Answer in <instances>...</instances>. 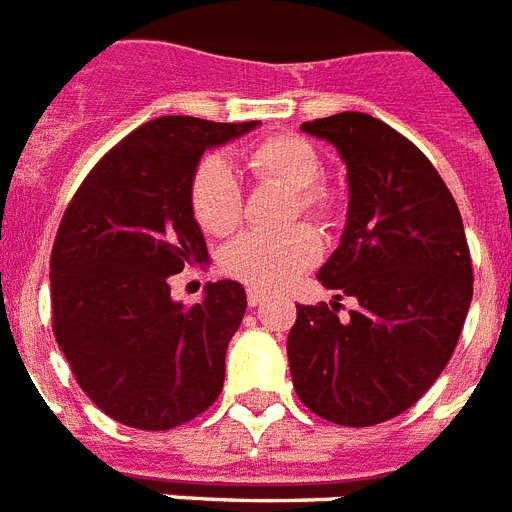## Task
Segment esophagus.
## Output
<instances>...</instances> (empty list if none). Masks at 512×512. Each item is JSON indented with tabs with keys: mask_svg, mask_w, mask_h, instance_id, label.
<instances>
[{
	"mask_svg": "<svg viewBox=\"0 0 512 512\" xmlns=\"http://www.w3.org/2000/svg\"><path fill=\"white\" fill-rule=\"evenodd\" d=\"M264 298H267V293H264V290L248 288V304H251V306H259Z\"/></svg>",
	"mask_w": 512,
	"mask_h": 512,
	"instance_id": "1",
	"label": "esophagus"
}]
</instances>
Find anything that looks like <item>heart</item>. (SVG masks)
Wrapping results in <instances>:
<instances>
[{"instance_id": "obj_1", "label": "heart", "mask_w": 512, "mask_h": 512, "mask_svg": "<svg viewBox=\"0 0 512 512\" xmlns=\"http://www.w3.org/2000/svg\"><path fill=\"white\" fill-rule=\"evenodd\" d=\"M245 169L261 185L293 192V216L330 219L335 195L322 179L320 150L298 134H269L245 150ZM190 208L200 230L230 235L243 214V192L222 158H203L190 179ZM322 243L309 227L285 235H240L222 253V269L251 288L272 290L288 285L298 272L320 259Z\"/></svg>"}]
</instances>
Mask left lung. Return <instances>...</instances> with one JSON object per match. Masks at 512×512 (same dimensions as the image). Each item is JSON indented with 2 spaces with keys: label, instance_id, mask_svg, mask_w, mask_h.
<instances>
[{
  "label": "left lung",
  "instance_id": "left-lung-1",
  "mask_svg": "<svg viewBox=\"0 0 512 512\" xmlns=\"http://www.w3.org/2000/svg\"><path fill=\"white\" fill-rule=\"evenodd\" d=\"M301 129L333 142L349 169L346 230L317 277L358 309L341 321L334 301L296 306L293 388L322 420L386 423L433 386L463 333L473 298L463 216L423 150L378 118L335 113Z\"/></svg>",
  "mask_w": 512,
  "mask_h": 512
}]
</instances>
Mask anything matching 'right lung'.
<instances>
[{
    "label": "right lung",
    "mask_w": 512,
    "mask_h": 512,
    "mask_svg": "<svg viewBox=\"0 0 512 512\" xmlns=\"http://www.w3.org/2000/svg\"><path fill=\"white\" fill-rule=\"evenodd\" d=\"M253 126L147 121L94 163L57 227L52 333L81 391L129 428L169 431L222 394L243 285L208 282L206 298L185 306L171 301L169 277L208 259L190 208L200 155Z\"/></svg>",
    "instance_id": "obj_1"
}]
</instances>
